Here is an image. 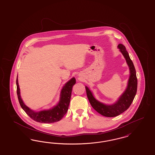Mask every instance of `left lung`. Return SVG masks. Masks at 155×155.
<instances>
[{
    "label": "left lung",
    "instance_id": "8db88e82",
    "mask_svg": "<svg viewBox=\"0 0 155 155\" xmlns=\"http://www.w3.org/2000/svg\"><path fill=\"white\" fill-rule=\"evenodd\" d=\"M118 48L124 56L130 70V76L127 88L124 94L120 97L118 101L111 105H106L101 103L94 98L90 90L88 87H85L87 97L92 107L103 116L108 117L117 116L127 110L133 102L137 91L138 81L135 68L133 61L130 59L128 53L126 51L125 47L123 45L121 44L118 45Z\"/></svg>",
    "mask_w": 155,
    "mask_h": 155
}]
</instances>
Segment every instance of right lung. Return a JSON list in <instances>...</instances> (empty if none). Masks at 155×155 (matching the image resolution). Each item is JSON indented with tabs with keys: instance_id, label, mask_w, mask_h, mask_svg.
Here are the masks:
<instances>
[{
	"instance_id": "right-lung-1",
	"label": "right lung",
	"mask_w": 155,
	"mask_h": 155,
	"mask_svg": "<svg viewBox=\"0 0 155 155\" xmlns=\"http://www.w3.org/2000/svg\"><path fill=\"white\" fill-rule=\"evenodd\" d=\"M75 78H73L64 85L61 91L60 100L57 106L51 110L35 112L31 110L23 103L20 96L18 79L17 78V94L19 103L22 109L25 111L27 115L35 121L44 123H52L59 121L63 117L68 110L71 96L72 88L75 84Z\"/></svg>"
}]
</instances>
